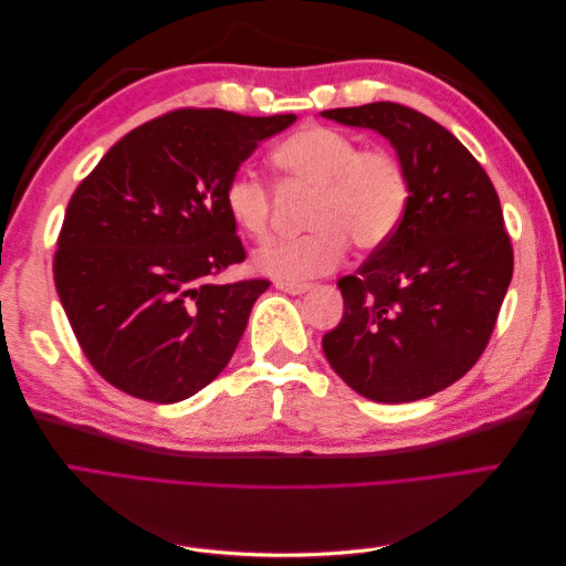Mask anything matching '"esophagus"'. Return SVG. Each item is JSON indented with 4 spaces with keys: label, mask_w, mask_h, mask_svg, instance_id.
Segmentation results:
<instances>
[{
    "label": "esophagus",
    "mask_w": 566,
    "mask_h": 566,
    "mask_svg": "<svg viewBox=\"0 0 566 566\" xmlns=\"http://www.w3.org/2000/svg\"><path fill=\"white\" fill-rule=\"evenodd\" d=\"M276 287L290 295H302L306 290H312V283H295V281H276Z\"/></svg>",
    "instance_id": "34e87169"
}]
</instances>
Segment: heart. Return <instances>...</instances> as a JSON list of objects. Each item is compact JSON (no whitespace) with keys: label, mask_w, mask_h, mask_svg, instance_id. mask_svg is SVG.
Returning <instances> with one entry per match:
<instances>
[{"label":"heart","mask_w":566,"mask_h":566,"mask_svg":"<svg viewBox=\"0 0 566 566\" xmlns=\"http://www.w3.org/2000/svg\"><path fill=\"white\" fill-rule=\"evenodd\" d=\"M271 163L283 181L310 186L314 196L304 212L310 231L279 238L256 252V269L269 276H321L345 262L349 241L370 252L399 231L410 202V179L394 150L364 148L345 129L310 125L273 148ZM221 198L233 224L262 241L271 227V186L252 169H238Z\"/></svg>","instance_id":"b5f03b06"}]
</instances>
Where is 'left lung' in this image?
Returning a JSON list of instances; mask_svg holds the SVG:
<instances>
[{"mask_svg":"<svg viewBox=\"0 0 566 566\" xmlns=\"http://www.w3.org/2000/svg\"><path fill=\"white\" fill-rule=\"evenodd\" d=\"M321 115L380 132L410 179L399 231L337 281L345 316L323 335L325 358L370 401L432 397L484 354L512 281L499 193L472 153L413 108L378 101Z\"/></svg>","mask_w":566,"mask_h":566,"instance_id":"left-lung-1","label":"left lung"}]
</instances>
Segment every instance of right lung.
<instances>
[{
  "label": "right lung",
  "mask_w": 566,
  "mask_h": 566,
  "mask_svg": "<svg viewBox=\"0 0 566 566\" xmlns=\"http://www.w3.org/2000/svg\"><path fill=\"white\" fill-rule=\"evenodd\" d=\"M295 115L179 108L119 139L67 202L54 281L94 370L129 397L177 403L241 342L266 279L212 283L245 248L224 184Z\"/></svg>",
  "instance_id": "1"
}]
</instances>
